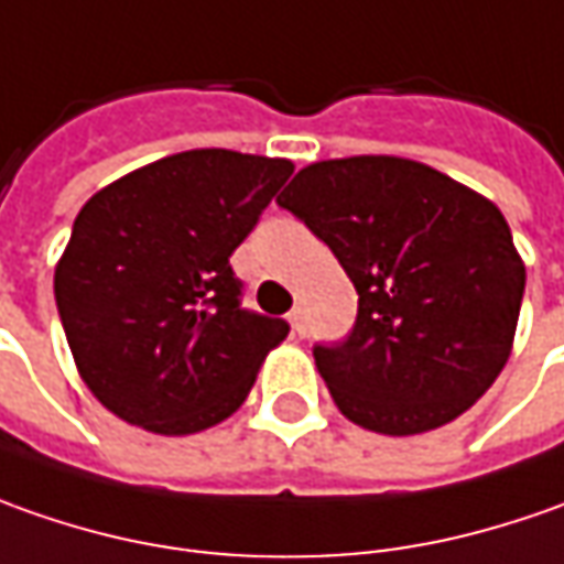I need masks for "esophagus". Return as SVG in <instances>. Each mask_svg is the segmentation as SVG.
Segmentation results:
<instances>
[{
  "instance_id": "1",
  "label": "esophagus",
  "mask_w": 564,
  "mask_h": 564,
  "mask_svg": "<svg viewBox=\"0 0 564 564\" xmlns=\"http://www.w3.org/2000/svg\"><path fill=\"white\" fill-rule=\"evenodd\" d=\"M290 324H293V334H305V308L302 305H296L293 312H290Z\"/></svg>"
}]
</instances>
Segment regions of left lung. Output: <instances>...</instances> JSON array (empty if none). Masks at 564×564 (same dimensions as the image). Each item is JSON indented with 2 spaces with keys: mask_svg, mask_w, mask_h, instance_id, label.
<instances>
[{
  "mask_svg": "<svg viewBox=\"0 0 564 564\" xmlns=\"http://www.w3.org/2000/svg\"><path fill=\"white\" fill-rule=\"evenodd\" d=\"M278 205L330 246L359 293L346 340L312 349L343 415L409 437L490 390L524 296L490 199L421 162L356 155L302 167Z\"/></svg>",
  "mask_w": 564,
  "mask_h": 564,
  "instance_id": "obj_1",
  "label": "left lung"
}]
</instances>
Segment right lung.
Wrapping results in <instances>:
<instances>
[{
	"label": "right lung",
	"instance_id": "1",
	"mask_svg": "<svg viewBox=\"0 0 564 564\" xmlns=\"http://www.w3.org/2000/svg\"><path fill=\"white\" fill-rule=\"evenodd\" d=\"M286 159L193 149L99 189L55 268L80 378L152 434H196L243 405L290 334L243 305L230 256L286 184Z\"/></svg>",
	"mask_w": 564,
	"mask_h": 564
}]
</instances>
